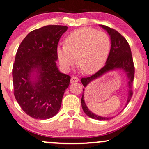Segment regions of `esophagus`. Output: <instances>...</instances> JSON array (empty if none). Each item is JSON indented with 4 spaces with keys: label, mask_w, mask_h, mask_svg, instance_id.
I'll use <instances>...</instances> for the list:
<instances>
[{
    "label": "esophagus",
    "mask_w": 149,
    "mask_h": 149,
    "mask_svg": "<svg viewBox=\"0 0 149 149\" xmlns=\"http://www.w3.org/2000/svg\"><path fill=\"white\" fill-rule=\"evenodd\" d=\"M79 79L78 77H72V78H71V80H70V82L73 84V83H75V82H77V81H79Z\"/></svg>",
    "instance_id": "esophagus-1"
}]
</instances>
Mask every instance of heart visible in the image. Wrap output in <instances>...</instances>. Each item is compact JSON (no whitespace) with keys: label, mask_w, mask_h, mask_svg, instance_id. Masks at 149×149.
Instances as JSON below:
<instances>
[{"label":"heart","mask_w":149,"mask_h":149,"mask_svg":"<svg viewBox=\"0 0 149 149\" xmlns=\"http://www.w3.org/2000/svg\"><path fill=\"white\" fill-rule=\"evenodd\" d=\"M111 40L102 31L81 28L71 32L65 38V45L56 47V55L62 68L69 70L76 63L87 74L97 72L108 57Z\"/></svg>","instance_id":"obj_1"}]
</instances>
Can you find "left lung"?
I'll return each mask as SVG.
<instances>
[{
	"instance_id": "left-lung-1",
	"label": "left lung",
	"mask_w": 149,
	"mask_h": 149,
	"mask_svg": "<svg viewBox=\"0 0 149 149\" xmlns=\"http://www.w3.org/2000/svg\"><path fill=\"white\" fill-rule=\"evenodd\" d=\"M100 26L104 29L110 36L111 47L109 54L108 58L107 59L105 65L103 68H102L96 74L92 75L91 76L87 77H82L81 79V81L84 86L86 87L91 81L100 77L104 74H105V73L110 72V71L119 70V69L124 71L127 75V78L129 79V91L127 102L125 106V107L127 103L130 102V100L133 95L132 86L134 77V65L130 47V45L127 42L126 39L117 31L108 26H104V25H100ZM84 89H83L82 97L81 98V103L83 111L88 116L99 121L108 120V119H111L113 117H101L92 113L88 109V108L87 107L84 100Z\"/></svg>"
}]
</instances>
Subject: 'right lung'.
Instances as JSON below:
<instances>
[{"label":"right lung","instance_id":"obj_1","mask_svg":"<svg viewBox=\"0 0 149 149\" xmlns=\"http://www.w3.org/2000/svg\"><path fill=\"white\" fill-rule=\"evenodd\" d=\"M68 27L49 25L32 31L23 40L13 66L14 95L22 110L36 119L58 112L71 77L56 66V47Z\"/></svg>","mask_w":149,"mask_h":149}]
</instances>
